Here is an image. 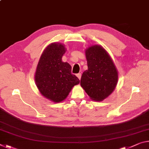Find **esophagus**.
Masks as SVG:
<instances>
[{
    "mask_svg": "<svg viewBox=\"0 0 149 149\" xmlns=\"http://www.w3.org/2000/svg\"><path fill=\"white\" fill-rule=\"evenodd\" d=\"M76 76L78 77V79L80 80L81 77V74H76Z\"/></svg>",
    "mask_w": 149,
    "mask_h": 149,
    "instance_id": "34e87169",
    "label": "esophagus"
}]
</instances>
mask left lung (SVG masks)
Masks as SVG:
<instances>
[{"mask_svg": "<svg viewBox=\"0 0 149 149\" xmlns=\"http://www.w3.org/2000/svg\"><path fill=\"white\" fill-rule=\"evenodd\" d=\"M88 69L83 73L81 86L90 99L102 101L114 91L118 81L116 67L107 50L100 45L85 49Z\"/></svg>", "mask_w": 149, "mask_h": 149, "instance_id": "obj_1", "label": "left lung"}]
</instances>
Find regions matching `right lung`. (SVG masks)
Here are the masks:
<instances>
[{
    "label": "right lung",
    "instance_id": "1",
    "mask_svg": "<svg viewBox=\"0 0 149 149\" xmlns=\"http://www.w3.org/2000/svg\"><path fill=\"white\" fill-rule=\"evenodd\" d=\"M66 49L58 42H52L45 48L37 64L35 81L41 94L55 103L66 99L79 80L71 74L72 67L62 62Z\"/></svg>",
    "mask_w": 149,
    "mask_h": 149
}]
</instances>
